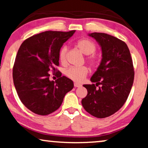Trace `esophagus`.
Masks as SVG:
<instances>
[{"label": "esophagus", "instance_id": "1", "mask_svg": "<svg viewBox=\"0 0 148 148\" xmlns=\"http://www.w3.org/2000/svg\"><path fill=\"white\" fill-rule=\"evenodd\" d=\"M74 86L75 87V88H79V87L82 86V85L79 84H77V83H75Z\"/></svg>", "mask_w": 148, "mask_h": 148}]
</instances>
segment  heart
Instances as JSON below:
<instances>
[{"mask_svg":"<svg viewBox=\"0 0 148 148\" xmlns=\"http://www.w3.org/2000/svg\"><path fill=\"white\" fill-rule=\"evenodd\" d=\"M78 48L83 53L86 55H90L94 53L96 50V46L94 42L89 39H81L77 43ZM67 52V46H62L59 52V59L62 63L65 62L66 54ZM90 62H94L96 58L94 55H91L88 57ZM88 73V69L86 66H71L65 71V75L69 78L75 82H81L87 76Z\"/></svg>","mask_w":148,"mask_h":148,"instance_id":"b5f03b06","label":"heart"}]
</instances>
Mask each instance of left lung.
Returning a JSON list of instances; mask_svg holds the SVG:
<instances>
[{"mask_svg":"<svg viewBox=\"0 0 148 148\" xmlns=\"http://www.w3.org/2000/svg\"><path fill=\"white\" fill-rule=\"evenodd\" d=\"M102 50V59L90 81L84 85L88 95L82 99L85 110L97 118L117 112L128 98L134 80V69L128 46L122 40L104 33H91ZM101 84L99 88H96Z\"/></svg>","mask_w":148,"mask_h":148,"instance_id":"left-lung-1","label":"left lung"}]
</instances>
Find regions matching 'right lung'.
<instances>
[{
	"label": "right lung",
	"mask_w": 148,
	"mask_h": 148,
	"mask_svg": "<svg viewBox=\"0 0 148 148\" xmlns=\"http://www.w3.org/2000/svg\"><path fill=\"white\" fill-rule=\"evenodd\" d=\"M75 32H42L25 40L18 50L13 70L14 86L21 102L35 114L54 112L73 88V81L65 76L50 81L49 72L59 65L60 48Z\"/></svg>",
	"instance_id": "1"
}]
</instances>
